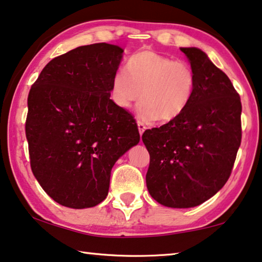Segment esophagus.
<instances>
[{
	"instance_id": "obj_1",
	"label": "esophagus",
	"mask_w": 262,
	"mask_h": 262,
	"mask_svg": "<svg viewBox=\"0 0 262 262\" xmlns=\"http://www.w3.org/2000/svg\"><path fill=\"white\" fill-rule=\"evenodd\" d=\"M137 126H138V131H139V135L142 136L144 134V131L146 130V126L144 125V123L142 122H137Z\"/></svg>"
}]
</instances>
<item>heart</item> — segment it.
<instances>
[{
	"label": "heart",
	"mask_w": 262,
	"mask_h": 262,
	"mask_svg": "<svg viewBox=\"0 0 262 262\" xmlns=\"http://www.w3.org/2000/svg\"><path fill=\"white\" fill-rule=\"evenodd\" d=\"M125 72L117 71L111 77V99L119 108L128 110L142 97L138 116L145 122L176 119L194 96L195 72L182 59L146 49L127 59Z\"/></svg>",
	"instance_id": "b5f03b06"
}]
</instances>
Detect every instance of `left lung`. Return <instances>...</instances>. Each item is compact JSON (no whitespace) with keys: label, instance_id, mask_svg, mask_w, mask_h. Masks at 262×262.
Here are the masks:
<instances>
[{"label":"left lung","instance_id":"1","mask_svg":"<svg viewBox=\"0 0 262 262\" xmlns=\"http://www.w3.org/2000/svg\"><path fill=\"white\" fill-rule=\"evenodd\" d=\"M196 76L192 102L179 117L143 134L150 154L148 193L160 205L190 208L229 178L241 143V102L225 72L198 48H180Z\"/></svg>","mask_w":262,"mask_h":262}]
</instances>
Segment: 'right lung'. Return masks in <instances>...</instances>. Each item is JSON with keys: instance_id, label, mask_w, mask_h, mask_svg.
Masks as SVG:
<instances>
[{"instance_id": "1", "label": "right lung", "mask_w": 262, "mask_h": 262, "mask_svg": "<svg viewBox=\"0 0 262 262\" xmlns=\"http://www.w3.org/2000/svg\"><path fill=\"white\" fill-rule=\"evenodd\" d=\"M124 50L96 43L44 67L28 96L26 136L31 170L50 198L89 208L106 198L116 162L139 143L132 116L110 99Z\"/></svg>"}]
</instances>
